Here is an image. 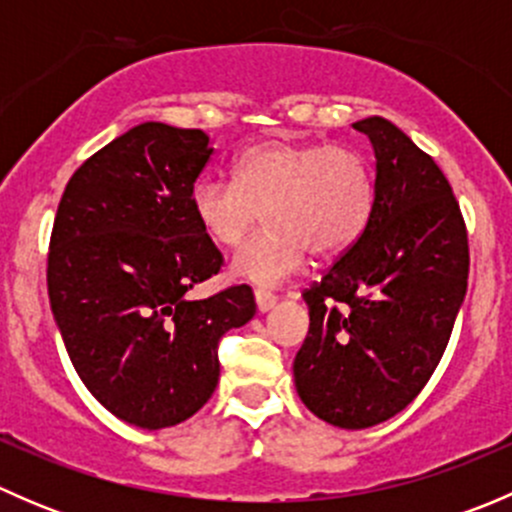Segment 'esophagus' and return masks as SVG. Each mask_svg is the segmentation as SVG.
Wrapping results in <instances>:
<instances>
[{"instance_id":"esophagus-1","label":"esophagus","mask_w":512,"mask_h":512,"mask_svg":"<svg viewBox=\"0 0 512 512\" xmlns=\"http://www.w3.org/2000/svg\"><path fill=\"white\" fill-rule=\"evenodd\" d=\"M255 304H257V312L265 314V312H270L272 307H275L277 297L272 292H267V289H257V292H255Z\"/></svg>"}]
</instances>
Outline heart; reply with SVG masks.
Returning a JSON list of instances; mask_svg holds the SVG:
<instances>
[{"label": "heart", "instance_id": "1", "mask_svg": "<svg viewBox=\"0 0 512 512\" xmlns=\"http://www.w3.org/2000/svg\"><path fill=\"white\" fill-rule=\"evenodd\" d=\"M374 208L369 165L352 148L270 138L232 163V183L200 178L190 210L203 235L237 247L265 218V230L232 257V275L280 285L297 275L309 252L329 260L364 235Z\"/></svg>", "mask_w": 512, "mask_h": 512}]
</instances>
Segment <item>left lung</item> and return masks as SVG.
<instances>
[{"label":"left lung","mask_w":512,"mask_h":512,"mask_svg":"<svg viewBox=\"0 0 512 512\" xmlns=\"http://www.w3.org/2000/svg\"><path fill=\"white\" fill-rule=\"evenodd\" d=\"M376 158L364 235L302 294L309 332L294 356L302 404L332 426H376L426 386L468 287V235L431 156L381 116L356 121Z\"/></svg>","instance_id":"1"}]
</instances>
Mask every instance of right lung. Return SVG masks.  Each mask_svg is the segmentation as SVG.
<instances>
[{
  "label": "right lung",
  "instance_id": "obj_1",
  "mask_svg": "<svg viewBox=\"0 0 512 512\" xmlns=\"http://www.w3.org/2000/svg\"><path fill=\"white\" fill-rule=\"evenodd\" d=\"M210 156L200 128L133 126L71 175L51 230L46 285L71 364L103 409L148 431L208 404L220 337L255 317L247 285L185 297L223 265L190 210Z\"/></svg>",
  "mask_w": 512,
  "mask_h": 512
}]
</instances>
